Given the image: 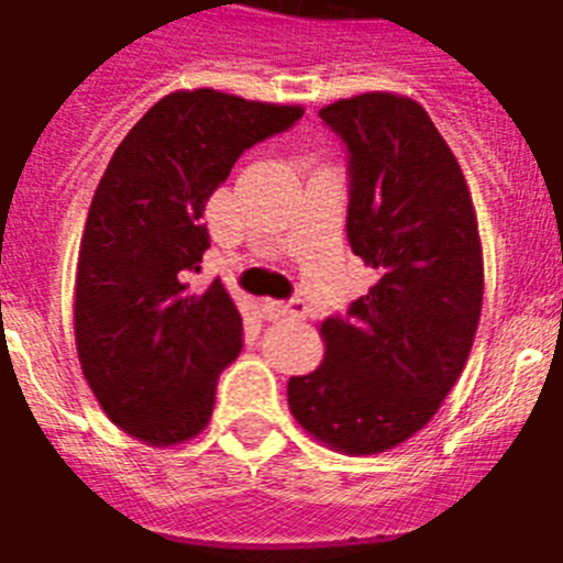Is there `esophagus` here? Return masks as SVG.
Segmentation results:
<instances>
[{
	"label": "esophagus",
	"instance_id": "obj_1",
	"mask_svg": "<svg viewBox=\"0 0 563 563\" xmlns=\"http://www.w3.org/2000/svg\"><path fill=\"white\" fill-rule=\"evenodd\" d=\"M263 311H266L268 320H306L309 317V306L302 300H263Z\"/></svg>",
	"mask_w": 563,
	"mask_h": 563
}]
</instances>
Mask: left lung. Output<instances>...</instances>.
I'll return each mask as SVG.
<instances>
[{"mask_svg":"<svg viewBox=\"0 0 563 563\" xmlns=\"http://www.w3.org/2000/svg\"><path fill=\"white\" fill-rule=\"evenodd\" d=\"M345 141L349 241L376 283L320 325L325 356L288 379V410L349 456L408 442L471 356L485 297L476 209L462 166L419 101L360 92L322 107Z\"/></svg>","mask_w":563,"mask_h":563,"instance_id":"left-lung-1","label":"left lung"}]
</instances>
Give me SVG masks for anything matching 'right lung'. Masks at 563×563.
Instances as JSON below:
<instances>
[{
  "instance_id": "right-lung-1",
  "label": "right lung",
  "mask_w": 563,
  "mask_h": 563,
  "mask_svg": "<svg viewBox=\"0 0 563 563\" xmlns=\"http://www.w3.org/2000/svg\"><path fill=\"white\" fill-rule=\"evenodd\" d=\"M300 115V104L175 90L101 175L78 246L73 329L101 410L139 442L169 448L209 424L243 320L221 280L203 291L189 283L209 249L200 218L234 161Z\"/></svg>"
}]
</instances>
